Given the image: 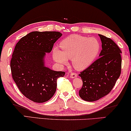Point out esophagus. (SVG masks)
<instances>
[{"instance_id":"obj_1","label":"esophagus","mask_w":131,"mask_h":131,"mask_svg":"<svg viewBox=\"0 0 131 131\" xmlns=\"http://www.w3.org/2000/svg\"><path fill=\"white\" fill-rule=\"evenodd\" d=\"M77 76H78V75H77V74L76 73H74V72H72L71 74H70V78H77Z\"/></svg>"}]
</instances>
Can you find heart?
<instances>
[{
	"label": "heart",
	"instance_id": "1",
	"mask_svg": "<svg viewBox=\"0 0 131 131\" xmlns=\"http://www.w3.org/2000/svg\"><path fill=\"white\" fill-rule=\"evenodd\" d=\"M61 50L54 49L53 56L57 63L67 65L68 59H72L74 67L83 70L91 66L97 57L100 45L94 38L72 35L64 39L60 43Z\"/></svg>",
	"mask_w": 131,
	"mask_h": 131
}]
</instances>
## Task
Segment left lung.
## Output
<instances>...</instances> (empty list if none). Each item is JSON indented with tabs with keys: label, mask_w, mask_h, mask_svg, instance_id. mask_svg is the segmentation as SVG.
Wrapping results in <instances>:
<instances>
[{
	"label": "left lung",
	"mask_w": 131,
	"mask_h": 131,
	"mask_svg": "<svg viewBox=\"0 0 131 131\" xmlns=\"http://www.w3.org/2000/svg\"><path fill=\"white\" fill-rule=\"evenodd\" d=\"M99 36L102 43L100 57L79 74L83 82L79 95L88 102L96 101L110 93L121 74V50L110 38Z\"/></svg>",
	"instance_id": "1"
}]
</instances>
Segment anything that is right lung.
<instances>
[{
	"label": "right lung",
	"instance_id": "right-lung-1",
	"mask_svg": "<svg viewBox=\"0 0 131 131\" xmlns=\"http://www.w3.org/2000/svg\"><path fill=\"white\" fill-rule=\"evenodd\" d=\"M61 36L56 31L31 32L15 46L10 62L13 79L23 95L34 102L50 100L56 91L57 80L65 75L45 67L44 61L46 53Z\"/></svg>",
	"mask_w": 131,
	"mask_h": 131
}]
</instances>
